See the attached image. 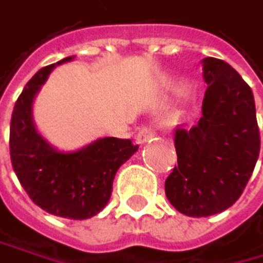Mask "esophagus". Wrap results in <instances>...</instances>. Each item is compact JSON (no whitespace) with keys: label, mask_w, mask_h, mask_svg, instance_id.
I'll return each instance as SVG.
<instances>
[{"label":"esophagus","mask_w":263,"mask_h":263,"mask_svg":"<svg viewBox=\"0 0 263 263\" xmlns=\"http://www.w3.org/2000/svg\"><path fill=\"white\" fill-rule=\"evenodd\" d=\"M153 137H155L153 129L148 127V126H143V127L139 129V133H137V136H136V142H137L139 145H143V143L149 142Z\"/></svg>","instance_id":"1"}]
</instances>
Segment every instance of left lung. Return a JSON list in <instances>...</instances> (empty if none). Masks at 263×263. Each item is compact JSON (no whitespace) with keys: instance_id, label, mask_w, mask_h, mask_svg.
<instances>
[{"instance_id":"8db88e82","label":"left lung","mask_w":263,"mask_h":263,"mask_svg":"<svg viewBox=\"0 0 263 263\" xmlns=\"http://www.w3.org/2000/svg\"><path fill=\"white\" fill-rule=\"evenodd\" d=\"M208 85L202 118L177 129L178 165L165 180V196L180 213L205 218L234 205L256 167L260 137L254 96L237 70L218 58H203Z\"/></svg>"}]
</instances>
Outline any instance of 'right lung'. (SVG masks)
<instances>
[{
    "mask_svg": "<svg viewBox=\"0 0 263 263\" xmlns=\"http://www.w3.org/2000/svg\"><path fill=\"white\" fill-rule=\"evenodd\" d=\"M72 60L67 57L42 67L26 83L14 105L9 148L14 172L29 199L50 215L82 221L108 203L120 165L139 146L130 140L104 137L77 151H60L39 134L33 120L34 98L53 67Z\"/></svg>",
    "mask_w": 263,
    "mask_h": 263,
    "instance_id": "obj_1",
    "label": "right lung"
}]
</instances>
